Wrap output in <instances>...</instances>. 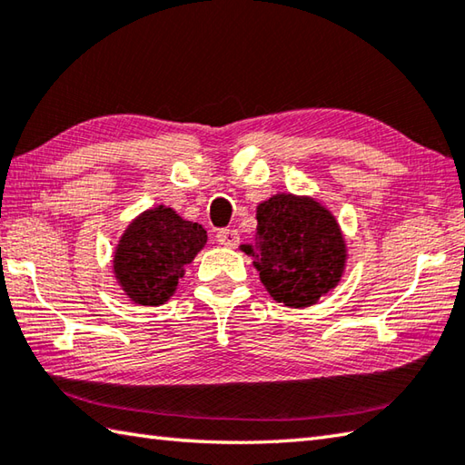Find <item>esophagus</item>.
Segmentation results:
<instances>
[{
    "mask_svg": "<svg viewBox=\"0 0 465 465\" xmlns=\"http://www.w3.org/2000/svg\"><path fill=\"white\" fill-rule=\"evenodd\" d=\"M215 238L222 245H225V248H235V245L240 243V233L235 230H220L215 233Z\"/></svg>",
    "mask_w": 465,
    "mask_h": 465,
    "instance_id": "34e87169",
    "label": "esophagus"
}]
</instances>
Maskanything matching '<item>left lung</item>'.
Segmentation results:
<instances>
[{"mask_svg":"<svg viewBox=\"0 0 465 465\" xmlns=\"http://www.w3.org/2000/svg\"><path fill=\"white\" fill-rule=\"evenodd\" d=\"M245 253L256 258L270 296L304 308L339 284L347 250L331 212L311 197L276 195L258 205V232Z\"/></svg>","mask_w":465,"mask_h":465,"instance_id":"left-lung-1","label":"left lung"}]
</instances>
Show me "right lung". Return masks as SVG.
<instances>
[{"mask_svg": "<svg viewBox=\"0 0 465 465\" xmlns=\"http://www.w3.org/2000/svg\"><path fill=\"white\" fill-rule=\"evenodd\" d=\"M207 242L199 223L159 205L129 225L114 253V274L133 302L159 306L175 292L187 263Z\"/></svg>", "mask_w": 465, "mask_h": 465, "instance_id": "add662e5", "label": "right lung"}]
</instances>
